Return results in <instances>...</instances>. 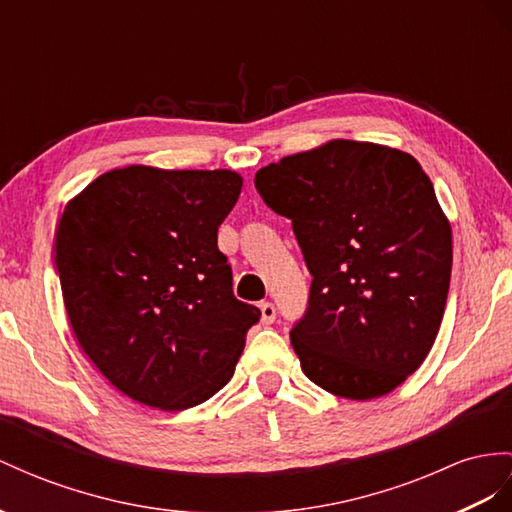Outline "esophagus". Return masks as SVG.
<instances>
[{
	"mask_svg": "<svg viewBox=\"0 0 512 512\" xmlns=\"http://www.w3.org/2000/svg\"><path fill=\"white\" fill-rule=\"evenodd\" d=\"M259 309H261V320H264V324H272L277 320V307L272 303H261Z\"/></svg>",
	"mask_w": 512,
	"mask_h": 512,
	"instance_id": "34e87169",
	"label": "esophagus"
}]
</instances>
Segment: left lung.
Masks as SVG:
<instances>
[{
  "label": "left lung",
  "mask_w": 512,
  "mask_h": 512,
  "mask_svg": "<svg viewBox=\"0 0 512 512\" xmlns=\"http://www.w3.org/2000/svg\"><path fill=\"white\" fill-rule=\"evenodd\" d=\"M311 272L305 316L290 331L309 381L372 400L424 363L452 272V229L413 155L331 140L255 175Z\"/></svg>",
  "instance_id": "1"
}]
</instances>
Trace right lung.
Here are the masks:
<instances>
[{"label": "right lung", "instance_id": "add662e5", "mask_svg": "<svg viewBox=\"0 0 512 512\" xmlns=\"http://www.w3.org/2000/svg\"><path fill=\"white\" fill-rule=\"evenodd\" d=\"M240 190L233 170L125 166L64 207L54 259L71 329L131 400L183 411L231 381L261 318L218 251Z\"/></svg>", "mask_w": 512, "mask_h": 512}]
</instances>
